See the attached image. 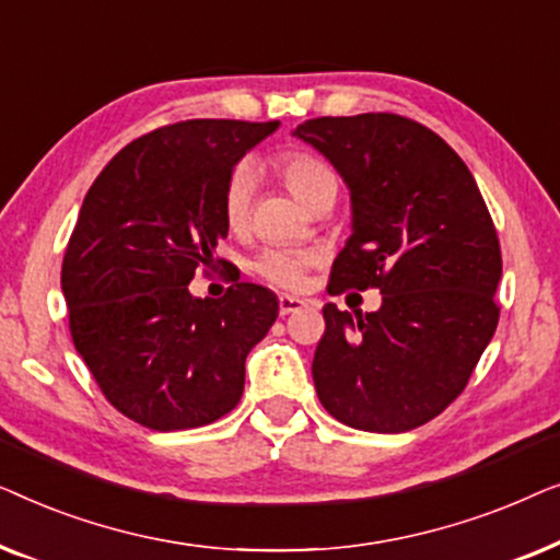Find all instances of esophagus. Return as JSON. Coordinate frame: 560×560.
Returning a JSON list of instances; mask_svg holds the SVG:
<instances>
[{
  "mask_svg": "<svg viewBox=\"0 0 560 560\" xmlns=\"http://www.w3.org/2000/svg\"><path fill=\"white\" fill-rule=\"evenodd\" d=\"M305 308V301L293 295H280V316H290V313Z\"/></svg>",
  "mask_w": 560,
  "mask_h": 560,
  "instance_id": "obj_1",
  "label": "esophagus"
}]
</instances>
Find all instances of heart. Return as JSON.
I'll return each mask as SVG.
<instances>
[{"label":"heart","instance_id":"b5f03b06","mask_svg":"<svg viewBox=\"0 0 560 560\" xmlns=\"http://www.w3.org/2000/svg\"><path fill=\"white\" fill-rule=\"evenodd\" d=\"M275 165H278L285 186L308 209H316V206L326 201L334 203L336 194H339V173H336V167L328 160L313 155V152H280L275 158ZM252 194H255V167L247 160H242L229 173L224 196H221V211H224V221L232 229H240L247 221ZM316 265L318 255H313V252L267 249L255 262V272L267 282H272V285L295 290L303 285L305 275Z\"/></svg>","mask_w":560,"mask_h":560}]
</instances>
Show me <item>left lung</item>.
<instances>
[{
	"label": "left lung",
	"mask_w": 560,
	"mask_h": 560,
	"mask_svg": "<svg viewBox=\"0 0 560 560\" xmlns=\"http://www.w3.org/2000/svg\"><path fill=\"white\" fill-rule=\"evenodd\" d=\"M293 135L351 194V236L328 293H382L374 313L324 305L318 400L357 431H412L464 393L494 336L502 252L492 217L464 160L400 114L318 117Z\"/></svg>",
	"instance_id": "1"
}]
</instances>
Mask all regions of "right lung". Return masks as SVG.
I'll list each match as a JSON object with an SVG mask.
<instances>
[{
	"label": "right lung",
	"mask_w": 560,
	"mask_h": 560,
	"mask_svg": "<svg viewBox=\"0 0 560 560\" xmlns=\"http://www.w3.org/2000/svg\"><path fill=\"white\" fill-rule=\"evenodd\" d=\"M278 121L188 119L137 137L83 198L60 288L75 351L106 400L152 431L209 425L240 402L244 359L278 318V298L236 282L194 298L229 232L232 167Z\"/></svg>",
	"instance_id": "1"
}]
</instances>
